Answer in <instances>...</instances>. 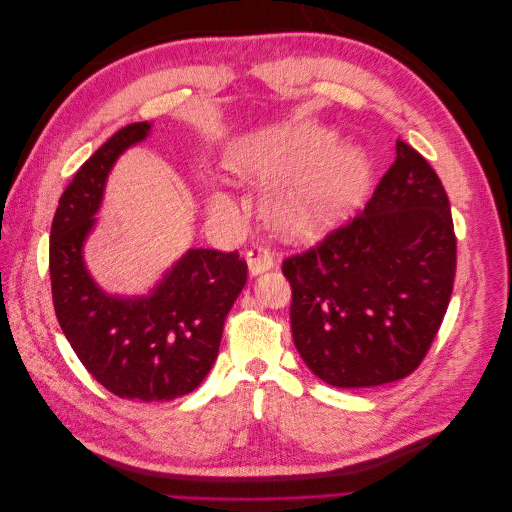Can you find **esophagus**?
Listing matches in <instances>:
<instances>
[{"label":"esophagus","mask_w":512,"mask_h":512,"mask_svg":"<svg viewBox=\"0 0 512 512\" xmlns=\"http://www.w3.org/2000/svg\"><path fill=\"white\" fill-rule=\"evenodd\" d=\"M273 265H275V258L271 256V252L267 250V247L256 245L254 250L247 254V271H250L252 277L273 269Z\"/></svg>","instance_id":"obj_1"}]
</instances>
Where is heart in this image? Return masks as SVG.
I'll use <instances>...</instances> for the list:
<instances>
[{
	"label": "heart",
	"mask_w": 512,
	"mask_h": 512,
	"mask_svg": "<svg viewBox=\"0 0 512 512\" xmlns=\"http://www.w3.org/2000/svg\"><path fill=\"white\" fill-rule=\"evenodd\" d=\"M335 145L337 136L324 128H267L232 145L228 166L260 190L277 188L269 198V215L286 239L314 241L361 207L374 175L365 149ZM209 213L232 220L239 205L230 194L213 192Z\"/></svg>",
	"instance_id": "heart-1"
}]
</instances>
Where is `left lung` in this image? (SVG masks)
<instances>
[{
    "instance_id": "obj_1",
    "label": "left lung",
    "mask_w": 512,
    "mask_h": 512,
    "mask_svg": "<svg viewBox=\"0 0 512 512\" xmlns=\"http://www.w3.org/2000/svg\"><path fill=\"white\" fill-rule=\"evenodd\" d=\"M457 239L442 183L421 153L397 158L348 226L284 260L292 339L339 389H367L421 365L451 301Z\"/></svg>"
}]
</instances>
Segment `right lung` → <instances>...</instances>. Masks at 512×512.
<instances>
[{
	"mask_svg": "<svg viewBox=\"0 0 512 512\" xmlns=\"http://www.w3.org/2000/svg\"><path fill=\"white\" fill-rule=\"evenodd\" d=\"M151 126L121 128L79 168L55 211L49 267L59 327L89 374L119 397L170 401L192 393L218 359L247 265L237 252L192 247L147 294H113L94 280L85 243L98 224L106 179Z\"/></svg>",
	"mask_w": 512,
	"mask_h": 512,
	"instance_id": "obj_1",
	"label": "right lung"
}]
</instances>
